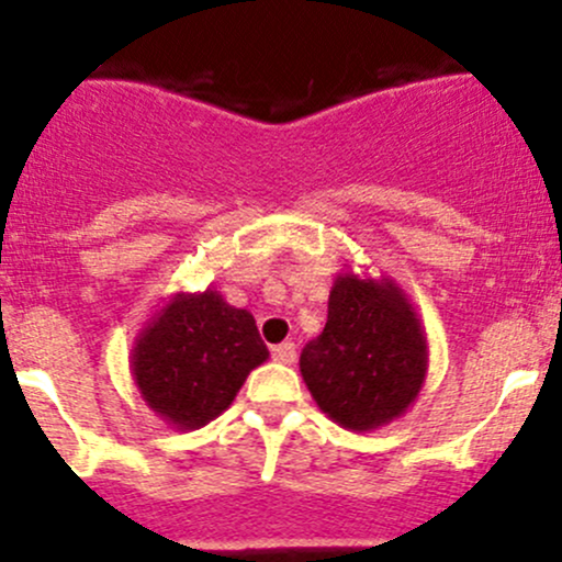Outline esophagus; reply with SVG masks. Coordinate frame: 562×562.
Segmentation results:
<instances>
[{
    "label": "esophagus",
    "mask_w": 562,
    "mask_h": 562,
    "mask_svg": "<svg viewBox=\"0 0 562 562\" xmlns=\"http://www.w3.org/2000/svg\"><path fill=\"white\" fill-rule=\"evenodd\" d=\"M271 356H274L280 364H293V361H296V345L293 342L274 345V348H271Z\"/></svg>",
    "instance_id": "34e87169"
}]
</instances>
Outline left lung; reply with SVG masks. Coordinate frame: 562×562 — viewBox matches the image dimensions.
Returning a JSON list of instances; mask_svg holds the SVG:
<instances>
[{
	"instance_id": "1",
	"label": "left lung",
	"mask_w": 562,
	"mask_h": 562,
	"mask_svg": "<svg viewBox=\"0 0 562 562\" xmlns=\"http://www.w3.org/2000/svg\"><path fill=\"white\" fill-rule=\"evenodd\" d=\"M323 413L350 432L405 416L424 389L429 345L422 317L391 277L339 271L323 334L299 359Z\"/></svg>"
}]
</instances>
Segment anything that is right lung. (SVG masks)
Returning a JSON list of instances; mask_svg holds the SVG:
<instances>
[{"mask_svg":"<svg viewBox=\"0 0 562 562\" xmlns=\"http://www.w3.org/2000/svg\"><path fill=\"white\" fill-rule=\"evenodd\" d=\"M266 359L255 317L206 288L162 302L135 337L130 372L140 400L168 427L198 429L228 411Z\"/></svg>","mask_w":562,"mask_h":562,"instance_id":"obj_1","label":"right lung"}]
</instances>
